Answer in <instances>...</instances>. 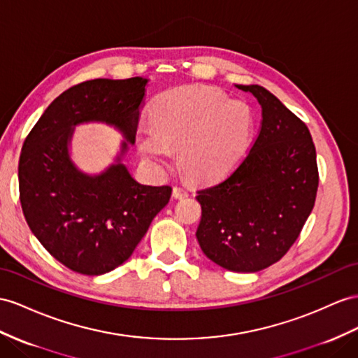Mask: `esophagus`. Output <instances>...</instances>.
I'll return each instance as SVG.
<instances>
[{
    "mask_svg": "<svg viewBox=\"0 0 358 358\" xmlns=\"http://www.w3.org/2000/svg\"><path fill=\"white\" fill-rule=\"evenodd\" d=\"M172 196L177 198V199H185L189 196V190L185 189V187H180V186H176L172 189Z\"/></svg>",
    "mask_w": 358,
    "mask_h": 358,
    "instance_id": "obj_1",
    "label": "esophagus"
}]
</instances>
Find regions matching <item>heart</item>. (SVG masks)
<instances>
[{"label": "heart", "mask_w": 358, "mask_h": 358, "mask_svg": "<svg viewBox=\"0 0 358 358\" xmlns=\"http://www.w3.org/2000/svg\"><path fill=\"white\" fill-rule=\"evenodd\" d=\"M255 115L241 98L210 86L173 87L151 107V125L137 130L136 143L152 166L166 168L178 150L186 176L212 181L234 169L248 152Z\"/></svg>", "instance_id": "b5f03b06"}]
</instances>
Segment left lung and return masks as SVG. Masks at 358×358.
<instances>
[{
  "mask_svg": "<svg viewBox=\"0 0 358 358\" xmlns=\"http://www.w3.org/2000/svg\"><path fill=\"white\" fill-rule=\"evenodd\" d=\"M234 86L259 101L262 128L236 171L198 192L196 239L221 268L257 272L289 251L313 210L316 150L307 125L268 89Z\"/></svg>",
  "mask_w": 358,
  "mask_h": 358,
  "instance_id": "obj_1",
  "label": "left lung"
}]
</instances>
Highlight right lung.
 <instances>
[{
  "mask_svg": "<svg viewBox=\"0 0 358 358\" xmlns=\"http://www.w3.org/2000/svg\"><path fill=\"white\" fill-rule=\"evenodd\" d=\"M148 80L96 78L59 95L22 146L17 168L21 206L31 233L71 271L103 275L130 259L160 210L169 186L137 181L124 163L134 145ZM113 126L124 139L113 164L98 174L71 159L75 127Z\"/></svg>",
  "mask_w": 358,
  "mask_h": 358,
  "instance_id": "add662e5",
  "label": "right lung"
}]
</instances>
